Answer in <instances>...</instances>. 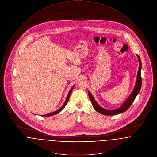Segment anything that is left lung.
Segmentation results:
<instances>
[{
	"instance_id": "obj_1",
	"label": "left lung",
	"mask_w": 157,
	"mask_h": 157,
	"mask_svg": "<svg viewBox=\"0 0 157 157\" xmlns=\"http://www.w3.org/2000/svg\"><path fill=\"white\" fill-rule=\"evenodd\" d=\"M138 59H139V70H138V72H137V80H136V86H135V88L133 90L131 94V95L129 96V97L128 98V99L126 100V101L123 103V105L120 107L119 109H116V110H105L103 109L101 107H100L98 104L97 103V102L95 101L94 98H93L92 94H90V92L89 91H88V94H89V97L90 98V100L92 102V105L94 107V108L95 109V110L96 111H97L98 113L104 115H115L121 113H123L125 111H126L131 105V104L133 103V101H134L136 96L137 95V94H139L140 88H141V86H142V78H141V74H140V70H141V61L140 59L139 58V57L137 56Z\"/></svg>"
}]
</instances>
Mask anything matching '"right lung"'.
I'll use <instances>...</instances> for the list:
<instances>
[{
  "label": "right lung",
  "instance_id": "right-lung-1",
  "mask_svg": "<svg viewBox=\"0 0 157 157\" xmlns=\"http://www.w3.org/2000/svg\"><path fill=\"white\" fill-rule=\"evenodd\" d=\"M73 87H74V86H73V87L70 89V92H69V93H68V96H67V99H66L65 102L64 103V104L63 105V106H62L60 109H59L58 110H57V111H56V112H54L50 113H48V114H47V115H42V117H50V116H52V115H56V114L59 113L60 112H61V111L64 109V107L66 106L67 103H68V100H69V98H70V95H71V92H72V90H73Z\"/></svg>",
  "mask_w": 157,
  "mask_h": 157
}]
</instances>
